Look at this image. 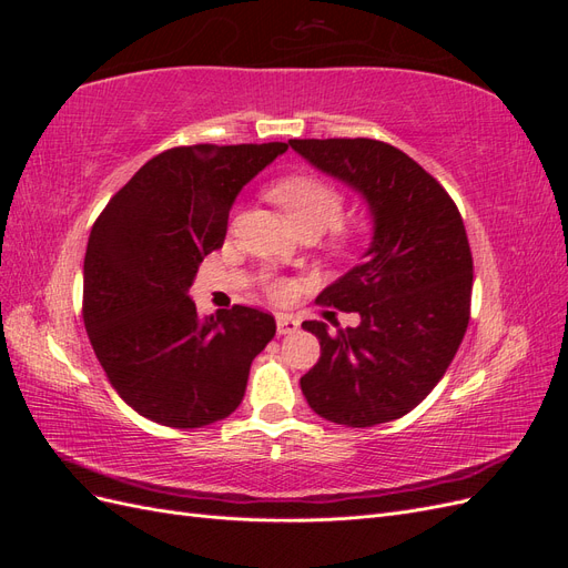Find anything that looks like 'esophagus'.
I'll return each mask as SVG.
<instances>
[{
  "instance_id": "esophagus-1",
  "label": "esophagus",
  "mask_w": 568,
  "mask_h": 568,
  "mask_svg": "<svg viewBox=\"0 0 568 568\" xmlns=\"http://www.w3.org/2000/svg\"><path fill=\"white\" fill-rule=\"evenodd\" d=\"M298 329H301V322H298L296 317H291V315H280V317H277V332H280L282 336L296 334Z\"/></svg>"
}]
</instances>
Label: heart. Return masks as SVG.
I'll return each mask as SVG.
<instances>
[{
	"label": "heart",
	"mask_w": 568,
	"mask_h": 568,
	"mask_svg": "<svg viewBox=\"0 0 568 568\" xmlns=\"http://www.w3.org/2000/svg\"><path fill=\"white\" fill-rule=\"evenodd\" d=\"M270 196L277 201L288 220L294 222L298 232H317L333 227L343 215L346 196L341 189L313 173H294L274 182L270 186ZM355 242V230L337 225L334 229V244L348 246ZM270 294L274 298H284L288 294V284L277 280L270 284Z\"/></svg>",
	"instance_id": "heart-1"
}]
</instances>
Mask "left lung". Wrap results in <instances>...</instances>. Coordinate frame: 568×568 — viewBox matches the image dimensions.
<instances>
[{"instance_id": "8db88e82", "label": "left lung", "mask_w": 568, "mask_h": 568, "mask_svg": "<svg viewBox=\"0 0 568 568\" xmlns=\"http://www.w3.org/2000/svg\"><path fill=\"white\" fill-rule=\"evenodd\" d=\"M303 159L355 186L374 215L365 261L326 286L317 303L357 313L320 338L301 379L307 405L334 424L365 428L400 419L443 379L469 326L474 261L467 230L443 184L379 140H288Z\"/></svg>"}]
</instances>
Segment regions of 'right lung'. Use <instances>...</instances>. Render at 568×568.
Here are the masks:
<instances>
[{
  "mask_svg": "<svg viewBox=\"0 0 568 568\" xmlns=\"http://www.w3.org/2000/svg\"><path fill=\"white\" fill-rule=\"evenodd\" d=\"M286 149H168L97 217L84 253V329L111 386L142 417L201 428L244 400L253 357L277 332L274 317L232 305L201 320L186 291L203 257L222 248L236 194Z\"/></svg>",
  "mask_w": 568,
  "mask_h": 568,
  "instance_id": "right-lung-1",
  "label": "right lung"
}]
</instances>
